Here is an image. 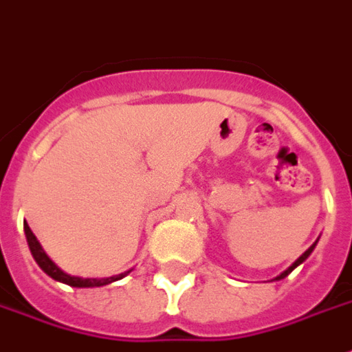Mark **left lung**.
I'll return each mask as SVG.
<instances>
[{
	"label": "left lung",
	"instance_id": "1",
	"mask_svg": "<svg viewBox=\"0 0 352 352\" xmlns=\"http://www.w3.org/2000/svg\"><path fill=\"white\" fill-rule=\"evenodd\" d=\"M315 245H317V241H315V243H313V245H311V247H309V249H307V251H305V252H303V254H302V256H300V258H298V260H296V262H294V264H292V265H290V267H288V270H285V272H283V273H280V275H279V277H275V279H277V280H279V279H285V277H287V275H288V273H290V272H292V270H294V267H298V265H300V264H302V262H303V260H305V258H307V256H309V254H311V252H313V249H315Z\"/></svg>",
	"mask_w": 352,
	"mask_h": 352
}]
</instances>
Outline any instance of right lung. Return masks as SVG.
<instances>
[{"label":"right lung","instance_id":"1","mask_svg":"<svg viewBox=\"0 0 352 352\" xmlns=\"http://www.w3.org/2000/svg\"><path fill=\"white\" fill-rule=\"evenodd\" d=\"M24 232H26V239L28 245H30V251L34 254L35 262L39 264L43 272L50 275L52 279L60 280V283H65V285H69V287H77V288H90V287H103V285H109V283H113V280L122 279L124 275H128L130 272L120 273V275H115V277H107V279H82V277H72V275H67L64 273L60 267H58L52 260L45 254V251L41 249V245L37 241V237L34 236V232L30 230L26 222H24Z\"/></svg>","mask_w":352,"mask_h":352}]
</instances>
